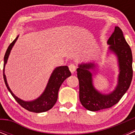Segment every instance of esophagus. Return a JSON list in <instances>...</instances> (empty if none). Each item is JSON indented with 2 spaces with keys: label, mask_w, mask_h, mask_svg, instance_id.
Returning a JSON list of instances; mask_svg holds the SVG:
<instances>
[{
  "label": "esophagus",
  "mask_w": 135,
  "mask_h": 135,
  "mask_svg": "<svg viewBox=\"0 0 135 135\" xmlns=\"http://www.w3.org/2000/svg\"><path fill=\"white\" fill-rule=\"evenodd\" d=\"M69 69H70V71H71V73H74L76 70V65H74V64H71L69 65Z\"/></svg>",
  "instance_id": "obj_1"
}]
</instances>
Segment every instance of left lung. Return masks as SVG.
<instances>
[{"instance_id":"1","label":"left lung","mask_w":135,"mask_h":135,"mask_svg":"<svg viewBox=\"0 0 135 135\" xmlns=\"http://www.w3.org/2000/svg\"><path fill=\"white\" fill-rule=\"evenodd\" d=\"M108 43L110 45L109 50L118 57L120 68L118 84L114 91L109 95H104L94 88L92 74L89 70L93 68L95 64L91 63L82 64L77 69L80 101L82 105L89 111L96 112L109 108L116 104L127 91L133 78L132 51L120 27H115L114 32L108 39Z\"/></svg>"}]
</instances>
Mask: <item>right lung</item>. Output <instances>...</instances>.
I'll list each match as a JSON object with an SVG mask.
<instances>
[{
  "label": "right lung",
  "mask_w": 135,
  "mask_h": 135,
  "mask_svg": "<svg viewBox=\"0 0 135 135\" xmlns=\"http://www.w3.org/2000/svg\"><path fill=\"white\" fill-rule=\"evenodd\" d=\"M18 37L19 36H17L16 38L10 44L7 51H6L5 55H4V66H3L4 67L3 68V78H4V83H5L7 89L10 92L12 96L13 97L15 101L22 108L27 109L29 112H35V113L46 112V111L51 109L53 108V105L55 104L56 101L57 100V97H58V91H59V88H60L62 83L64 82V81L67 78H68L69 76H71V72L69 70L68 66L57 67V68L55 69V70L51 74L45 92L42 94L40 97L32 101H24L19 99L18 97H17L12 93L11 89H9L8 84H7L6 76L4 75V66H5V64H7V59H8V57L10 54L11 50L12 47L13 46L16 40L18 38Z\"/></svg>",
  "instance_id": "1"
}]
</instances>
